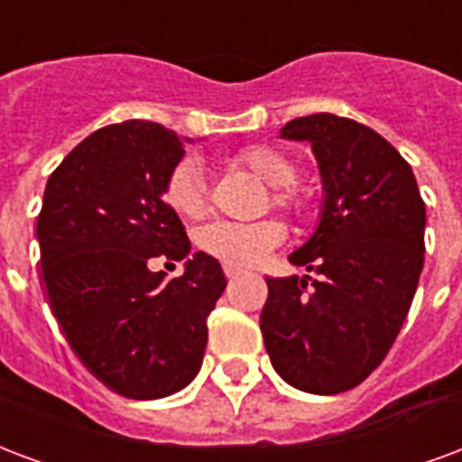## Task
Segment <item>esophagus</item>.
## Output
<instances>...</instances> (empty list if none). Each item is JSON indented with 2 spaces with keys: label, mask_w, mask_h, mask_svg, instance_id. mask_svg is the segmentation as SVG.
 Returning a JSON list of instances; mask_svg holds the SVG:
<instances>
[{
  "label": "esophagus",
  "mask_w": 462,
  "mask_h": 462,
  "mask_svg": "<svg viewBox=\"0 0 462 462\" xmlns=\"http://www.w3.org/2000/svg\"><path fill=\"white\" fill-rule=\"evenodd\" d=\"M237 274H240V269H237V266L225 264V276H227V279H232V276H237Z\"/></svg>",
  "instance_id": "esophagus-1"
}]
</instances>
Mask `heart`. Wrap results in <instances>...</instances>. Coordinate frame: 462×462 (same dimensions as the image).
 I'll list each match as a JSON object with an SVG mask.
<instances>
[{
    "mask_svg": "<svg viewBox=\"0 0 462 462\" xmlns=\"http://www.w3.org/2000/svg\"><path fill=\"white\" fill-rule=\"evenodd\" d=\"M237 162L245 163L257 179L272 188V205L300 213L303 196L293 188L299 179L296 163L274 146H247L237 153ZM166 203L183 217H200L208 210V186H205L203 163L196 156H183L166 176L163 186ZM286 240V225L276 217L254 222L215 220L198 232V245L210 257L230 266H254Z\"/></svg>",
    "mask_w": 462,
    "mask_h": 462,
    "instance_id": "obj_1",
    "label": "heart"
}]
</instances>
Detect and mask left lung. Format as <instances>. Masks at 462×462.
<instances>
[{
	"mask_svg": "<svg viewBox=\"0 0 462 462\" xmlns=\"http://www.w3.org/2000/svg\"><path fill=\"white\" fill-rule=\"evenodd\" d=\"M283 139L309 142L323 180L316 232L289 262L318 279H266L259 318L283 382L340 394L377 370L411 309L423 269L426 205L411 166L374 129L337 115L291 119Z\"/></svg>",
	"mask_w": 462,
	"mask_h": 462,
	"instance_id": "8db88e82",
	"label": "left lung"
}]
</instances>
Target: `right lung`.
I'll return each instance as SVG.
<instances>
[{
	"label": "right lung",
	"mask_w": 462,
	"mask_h": 462,
	"mask_svg": "<svg viewBox=\"0 0 462 462\" xmlns=\"http://www.w3.org/2000/svg\"><path fill=\"white\" fill-rule=\"evenodd\" d=\"M183 153L176 132L156 122L102 126L51 173L36 222L58 326L92 377L126 399H162L193 382L208 316L227 286L205 252L171 282L148 269L153 256L190 254L186 227L163 200Z\"/></svg>",
	"instance_id": "right-lung-1"
}]
</instances>
